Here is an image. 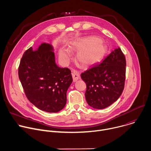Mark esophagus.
<instances>
[{"label": "esophagus", "instance_id": "34e87169", "mask_svg": "<svg viewBox=\"0 0 151 151\" xmlns=\"http://www.w3.org/2000/svg\"><path fill=\"white\" fill-rule=\"evenodd\" d=\"M72 75L73 78V82L77 81L78 79H80V75L79 73L76 70H73L72 72Z\"/></svg>", "mask_w": 151, "mask_h": 151}]
</instances>
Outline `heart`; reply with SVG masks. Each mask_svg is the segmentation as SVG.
Masks as SVG:
<instances>
[{"label": "heart", "instance_id": "b5f03b06", "mask_svg": "<svg viewBox=\"0 0 151 151\" xmlns=\"http://www.w3.org/2000/svg\"><path fill=\"white\" fill-rule=\"evenodd\" d=\"M72 50L78 51L77 60L83 66H91L100 62L105 56L107 48L99 37L89 36L75 40L70 44ZM59 57L62 61L66 62L71 57L70 51L66 48L59 50Z\"/></svg>", "mask_w": 151, "mask_h": 151}]
</instances>
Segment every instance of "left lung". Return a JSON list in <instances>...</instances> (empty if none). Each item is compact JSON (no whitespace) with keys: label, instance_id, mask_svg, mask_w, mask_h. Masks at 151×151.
Wrapping results in <instances>:
<instances>
[{"label":"left lung","instance_id":"1","mask_svg":"<svg viewBox=\"0 0 151 151\" xmlns=\"http://www.w3.org/2000/svg\"><path fill=\"white\" fill-rule=\"evenodd\" d=\"M126 61L121 50L113 51L100 64L81 74L87 84L85 99L97 109L109 107L121 96L124 87Z\"/></svg>","mask_w":151,"mask_h":151}]
</instances>
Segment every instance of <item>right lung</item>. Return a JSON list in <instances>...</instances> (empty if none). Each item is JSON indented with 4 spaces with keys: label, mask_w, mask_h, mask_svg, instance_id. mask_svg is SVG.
Wrapping results in <instances>:
<instances>
[{
    "label": "right lung",
    "mask_w": 151,
    "mask_h": 151,
    "mask_svg": "<svg viewBox=\"0 0 151 151\" xmlns=\"http://www.w3.org/2000/svg\"><path fill=\"white\" fill-rule=\"evenodd\" d=\"M54 49L42 43L35 50L24 53L18 76L28 100L38 109L50 113L61 111L66 104V93L73 79L70 70L55 63Z\"/></svg>",
    "instance_id": "right-lung-1"
}]
</instances>
